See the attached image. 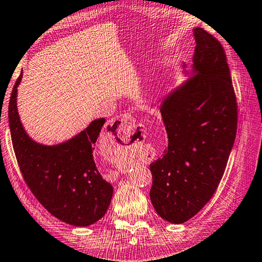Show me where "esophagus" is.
<instances>
[{"instance_id": "1", "label": "esophagus", "mask_w": 262, "mask_h": 262, "mask_svg": "<svg viewBox=\"0 0 262 262\" xmlns=\"http://www.w3.org/2000/svg\"><path fill=\"white\" fill-rule=\"evenodd\" d=\"M110 127L113 128V129L118 133V134H122V135H128L130 134V132L133 129V126H134V120L130 115L127 114H122L119 115V117L112 119L110 121Z\"/></svg>"}]
</instances>
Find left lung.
I'll list each match as a JSON object with an SVG mask.
<instances>
[{
    "instance_id": "left-lung-1",
    "label": "left lung",
    "mask_w": 262,
    "mask_h": 262,
    "mask_svg": "<svg viewBox=\"0 0 262 262\" xmlns=\"http://www.w3.org/2000/svg\"><path fill=\"white\" fill-rule=\"evenodd\" d=\"M188 77L163 97L159 105L167 148L150 164V200L157 214L181 224L210 200L233 147L237 103L223 47L201 28Z\"/></svg>"
}]
</instances>
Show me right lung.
Segmentation results:
<instances>
[{"instance_id": "obj_1", "label": "right lung", "mask_w": 262, "mask_h": 262, "mask_svg": "<svg viewBox=\"0 0 262 262\" xmlns=\"http://www.w3.org/2000/svg\"><path fill=\"white\" fill-rule=\"evenodd\" d=\"M20 73L9 103V127L21 174L37 200L60 221L75 227H89L107 211L113 186L96 166L94 150L105 118L61 143L46 145L31 139L17 108ZM107 127V132H110Z\"/></svg>"}]
</instances>
